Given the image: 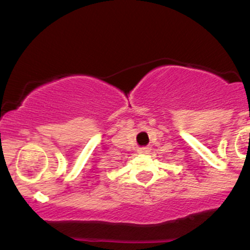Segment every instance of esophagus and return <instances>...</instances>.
Segmentation results:
<instances>
[{
	"mask_svg": "<svg viewBox=\"0 0 250 250\" xmlns=\"http://www.w3.org/2000/svg\"><path fill=\"white\" fill-rule=\"evenodd\" d=\"M149 151H150V148H149V147H142V148H139L137 153H139V154H149Z\"/></svg>",
	"mask_w": 250,
	"mask_h": 250,
	"instance_id": "34e87169",
	"label": "esophagus"
}]
</instances>
